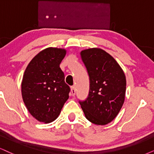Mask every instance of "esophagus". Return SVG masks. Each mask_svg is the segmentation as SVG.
<instances>
[{"label": "esophagus", "mask_w": 154, "mask_h": 154, "mask_svg": "<svg viewBox=\"0 0 154 154\" xmlns=\"http://www.w3.org/2000/svg\"><path fill=\"white\" fill-rule=\"evenodd\" d=\"M71 94L72 96H75L76 94V89L75 88V87H71Z\"/></svg>", "instance_id": "34e87169"}]
</instances>
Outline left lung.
<instances>
[{"instance_id": "obj_1", "label": "left lung", "mask_w": 154, "mask_h": 154, "mask_svg": "<svg viewBox=\"0 0 154 154\" xmlns=\"http://www.w3.org/2000/svg\"><path fill=\"white\" fill-rule=\"evenodd\" d=\"M80 55L89 77V91L86 100L79 102L87 120L106 125L123 106L125 75L114 58L100 48L84 50Z\"/></svg>"}]
</instances>
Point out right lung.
I'll return each mask as SVG.
<instances>
[{
    "label": "right lung",
    "instance_id": "add662e5",
    "mask_svg": "<svg viewBox=\"0 0 154 154\" xmlns=\"http://www.w3.org/2000/svg\"><path fill=\"white\" fill-rule=\"evenodd\" d=\"M65 54V49L46 48L25 69L21 84L23 100L30 114L40 122L55 120L69 98L70 88L60 67Z\"/></svg>",
    "mask_w": 154,
    "mask_h": 154
}]
</instances>
